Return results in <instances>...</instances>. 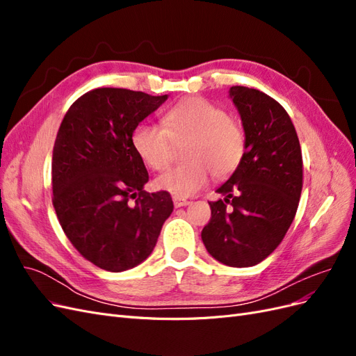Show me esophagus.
Wrapping results in <instances>:
<instances>
[{
    "instance_id": "esophagus-1",
    "label": "esophagus",
    "mask_w": 356,
    "mask_h": 356,
    "mask_svg": "<svg viewBox=\"0 0 356 356\" xmlns=\"http://www.w3.org/2000/svg\"><path fill=\"white\" fill-rule=\"evenodd\" d=\"M187 204H190V202H188L187 199H182V197H177V196H174V207H175V208L187 207Z\"/></svg>"
}]
</instances>
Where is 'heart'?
Here are the masks:
<instances>
[{"label":"heart","instance_id":"1","mask_svg":"<svg viewBox=\"0 0 356 356\" xmlns=\"http://www.w3.org/2000/svg\"><path fill=\"white\" fill-rule=\"evenodd\" d=\"M161 124H139L132 134V145L149 169L161 170L169 165L174 144L190 143L184 153L188 163L169 168L154 179L159 190L177 197L196 195L208 184L211 172L217 179L232 175L245 156L242 126L204 98L195 96L170 106Z\"/></svg>","mask_w":356,"mask_h":356}]
</instances>
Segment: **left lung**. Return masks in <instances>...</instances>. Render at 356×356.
Masks as SVG:
<instances>
[{
  "instance_id": "left-lung-1",
  "label": "left lung",
  "mask_w": 356,
  "mask_h": 356,
  "mask_svg": "<svg viewBox=\"0 0 356 356\" xmlns=\"http://www.w3.org/2000/svg\"><path fill=\"white\" fill-rule=\"evenodd\" d=\"M230 99L246 136L239 168L220 186L224 200L209 202L202 241L215 260L230 267L261 263L282 242L303 187V159L296 127L270 96L233 86Z\"/></svg>"
}]
</instances>
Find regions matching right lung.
Returning a JSON list of instances; mask_svg holds the SVG:
<instances>
[{
  "label": "right lung",
  "mask_w": 356,
  "mask_h": 356,
  "mask_svg": "<svg viewBox=\"0 0 356 356\" xmlns=\"http://www.w3.org/2000/svg\"><path fill=\"white\" fill-rule=\"evenodd\" d=\"M168 95L101 88L84 93L63 117L53 147V207L86 260L124 272L153 252L174 211L168 191L147 193L148 172L132 134Z\"/></svg>",
  "instance_id": "right-lung-1"
}]
</instances>
